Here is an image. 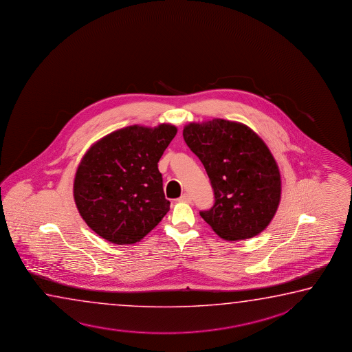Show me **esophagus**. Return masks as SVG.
<instances>
[{
	"instance_id": "obj_1",
	"label": "esophagus",
	"mask_w": 352,
	"mask_h": 352,
	"mask_svg": "<svg viewBox=\"0 0 352 352\" xmlns=\"http://www.w3.org/2000/svg\"><path fill=\"white\" fill-rule=\"evenodd\" d=\"M191 196H190L188 193H184V195L179 198V202L191 203Z\"/></svg>"
}]
</instances>
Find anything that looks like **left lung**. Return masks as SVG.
<instances>
[{
	"label": "left lung",
	"mask_w": 352,
	"mask_h": 352,
	"mask_svg": "<svg viewBox=\"0 0 352 352\" xmlns=\"http://www.w3.org/2000/svg\"><path fill=\"white\" fill-rule=\"evenodd\" d=\"M184 139L214 192V204L199 212L203 219L232 241L263 232L280 198V171L266 144L249 126L224 120L190 123Z\"/></svg>",
	"instance_id": "obj_1"
}]
</instances>
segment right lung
Instances as JSON below:
<instances>
[{
    "label": "right lung",
    "mask_w": 352,
    "mask_h": 352,
    "mask_svg": "<svg viewBox=\"0 0 352 352\" xmlns=\"http://www.w3.org/2000/svg\"><path fill=\"white\" fill-rule=\"evenodd\" d=\"M176 126L139 125L111 133L89 148L80 162L74 198L82 219L114 244H134L165 217V198L157 168Z\"/></svg>",
    "instance_id": "right-lung-1"
}]
</instances>
